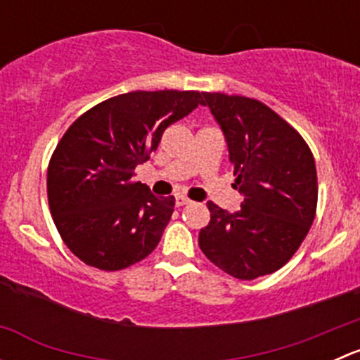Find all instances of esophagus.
Instances as JSON below:
<instances>
[{"label": "esophagus", "instance_id": "obj_1", "mask_svg": "<svg viewBox=\"0 0 360 360\" xmlns=\"http://www.w3.org/2000/svg\"><path fill=\"white\" fill-rule=\"evenodd\" d=\"M191 200L188 197H184V195H177L176 197V203H177V207H183V205H188V203H190Z\"/></svg>", "mask_w": 360, "mask_h": 360}]
</instances>
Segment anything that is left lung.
I'll return each mask as SVG.
<instances>
[{"instance_id":"obj_1","label":"left lung","mask_w":360,"mask_h":360,"mask_svg":"<svg viewBox=\"0 0 360 360\" xmlns=\"http://www.w3.org/2000/svg\"><path fill=\"white\" fill-rule=\"evenodd\" d=\"M223 129L240 210L207 203L210 221L198 245L210 263L240 281L281 270L300 249L317 212V169L294 127L257 99L203 92Z\"/></svg>"}]
</instances>
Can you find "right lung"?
I'll return each mask as SVG.
<instances>
[{"instance_id": "add662e5", "label": "right lung", "mask_w": 360, "mask_h": 360, "mask_svg": "<svg viewBox=\"0 0 360 360\" xmlns=\"http://www.w3.org/2000/svg\"><path fill=\"white\" fill-rule=\"evenodd\" d=\"M202 103L197 90H136L71 123L50 158L46 193L57 231L78 259L118 271L153 252L176 198L155 197L136 181V167L157 151L167 127Z\"/></svg>"}]
</instances>
